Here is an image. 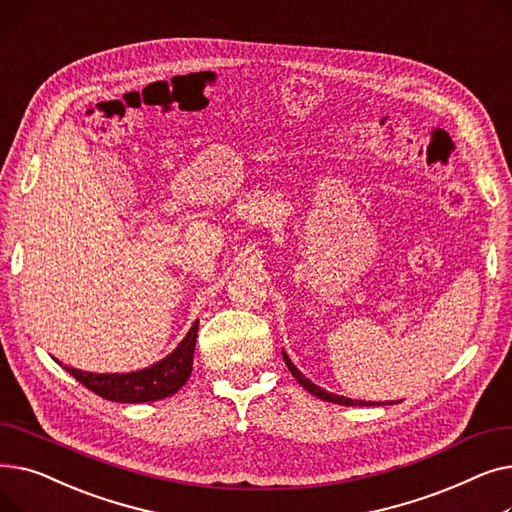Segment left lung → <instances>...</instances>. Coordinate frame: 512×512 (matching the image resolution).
I'll use <instances>...</instances> for the list:
<instances>
[{"label": "left lung", "instance_id": "obj_1", "mask_svg": "<svg viewBox=\"0 0 512 512\" xmlns=\"http://www.w3.org/2000/svg\"><path fill=\"white\" fill-rule=\"evenodd\" d=\"M282 357H284V361H286V367H288V371L294 375V380H297L307 392H311L313 396H317V398H321V400H328V402H336V405H344V407H371V405H380V402H363V400H351V398H344V396H338V394H332V392H326V390H321L319 386H315L313 382H309L305 375L292 365V361L288 359V355L286 353H282ZM388 405H392V402H388Z\"/></svg>", "mask_w": 512, "mask_h": 512}]
</instances>
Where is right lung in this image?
<instances>
[{"label": "right lung", "mask_w": 512, "mask_h": 512, "mask_svg": "<svg viewBox=\"0 0 512 512\" xmlns=\"http://www.w3.org/2000/svg\"><path fill=\"white\" fill-rule=\"evenodd\" d=\"M199 319L191 332L176 346V351L159 363L132 371V373H91L74 367H64L76 382L95 392L97 396L114 402H151L176 394L193 371L195 342Z\"/></svg>", "instance_id": "add662e5"}]
</instances>
